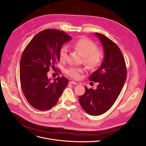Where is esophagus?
I'll return each instance as SVG.
<instances>
[{"instance_id":"1","label":"esophagus","mask_w":146,"mask_h":146,"mask_svg":"<svg viewBox=\"0 0 146 146\" xmlns=\"http://www.w3.org/2000/svg\"><path fill=\"white\" fill-rule=\"evenodd\" d=\"M69 84H71V85H78V83L77 82H74V81H70V82H69Z\"/></svg>"}]
</instances>
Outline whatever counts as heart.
Returning <instances> with one entry per match:
<instances>
[{
    "instance_id": "1",
    "label": "heart",
    "mask_w": 146,
    "mask_h": 146,
    "mask_svg": "<svg viewBox=\"0 0 146 146\" xmlns=\"http://www.w3.org/2000/svg\"><path fill=\"white\" fill-rule=\"evenodd\" d=\"M72 46L74 49L84 56V62L89 68L96 69L103 63L104 60L103 52L97 50V45L90 39L86 37H82L76 41ZM67 48L66 46L61 47L59 53L61 61L64 62L67 60ZM83 72V69L76 67H70L66 70L67 75L76 79H79Z\"/></svg>"
}]
</instances>
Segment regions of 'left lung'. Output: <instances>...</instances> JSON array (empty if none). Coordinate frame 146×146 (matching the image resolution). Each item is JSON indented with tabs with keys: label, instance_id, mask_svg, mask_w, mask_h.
Segmentation results:
<instances>
[{
	"label": "left lung",
	"instance_id": "8db88e82",
	"mask_svg": "<svg viewBox=\"0 0 146 146\" xmlns=\"http://www.w3.org/2000/svg\"><path fill=\"white\" fill-rule=\"evenodd\" d=\"M104 50V58L100 68L89 78L98 82L97 89L85 87V92L79 97L80 106L89 115L99 116L108 111L115 103L127 77L125 61L116 44L106 36L95 33Z\"/></svg>",
	"mask_w": 146,
	"mask_h": 146
}]
</instances>
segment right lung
<instances>
[{
	"label": "right lung",
	"mask_w": 146,
	"mask_h": 146,
	"mask_svg": "<svg viewBox=\"0 0 146 146\" xmlns=\"http://www.w3.org/2000/svg\"><path fill=\"white\" fill-rule=\"evenodd\" d=\"M72 37L63 31L46 29L36 35L23 52L20 79L23 92L29 104L41 111L53 107L68 85L64 76L53 82L47 73L60 61V50Z\"/></svg>",
	"instance_id": "obj_1"
}]
</instances>
